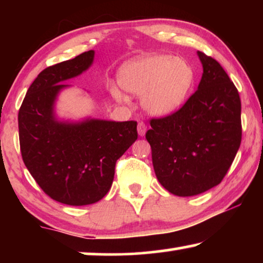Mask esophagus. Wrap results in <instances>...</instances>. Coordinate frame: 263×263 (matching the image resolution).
I'll return each instance as SVG.
<instances>
[{
    "instance_id": "obj_1",
    "label": "esophagus",
    "mask_w": 263,
    "mask_h": 263,
    "mask_svg": "<svg viewBox=\"0 0 263 263\" xmlns=\"http://www.w3.org/2000/svg\"><path fill=\"white\" fill-rule=\"evenodd\" d=\"M147 132V125L145 124V122H139L138 124V133L140 136H145Z\"/></svg>"
}]
</instances>
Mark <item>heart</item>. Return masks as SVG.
I'll return each mask as SVG.
<instances>
[{"label":"heart","instance_id":"1","mask_svg":"<svg viewBox=\"0 0 263 263\" xmlns=\"http://www.w3.org/2000/svg\"><path fill=\"white\" fill-rule=\"evenodd\" d=\"M124 91L142 95V104L154 115H167L183 105L195 82V71L186 61L167 55H151L124 64L118 73ZM117 100L123 99L112 89Z\"/></svg>","mask_w":263,"mask_h":263}]
</instances>
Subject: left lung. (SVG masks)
<instances>
[{
    "label": "left lung",
    "instance_id": "left-lung-1",
    "mask_svg": "<svg viewBox=\"0 0 263 263\" xmlns=\"http://www.w3.org/2000/svg\"><path fill=\"white\" fill-rule=\"evenodd\" d=\"M203 67L199 87L181 109L151 118L146 139L160 184L178 196L218 185L242 141L240 98L218 61L197 51Z\"/></svg>",
    "mask_w": 263,
    "mask_h": 263
}]
</instances>
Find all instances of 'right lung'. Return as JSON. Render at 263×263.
Listing matches in <instances>:
<instances>
[{"label": "right lung", "mask_w": 263, "mask_h": 263, "mask_svg": "<svg viewBox=\"0 0 263 263\" xmlns=\"http://www.w3.org/2000/svg\"><path fill=\"white\" fill-rule=\"evenodd\" d=\"M95 51L41 71L21 104L19 140L27 170L57 202L85 206L102 200L112 184L116 161L138 139L135 121L87 120L63 123L53 117L62 82L91 66Z\"/></svg>", "instance_id": "obj_1"}]
</instances>
